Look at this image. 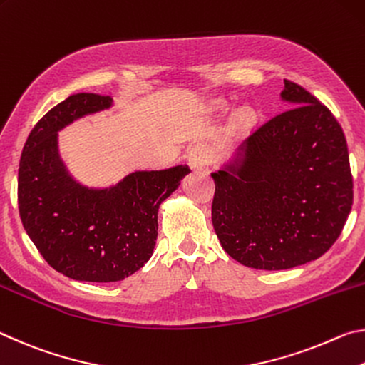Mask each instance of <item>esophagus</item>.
I'll return each mask as SVG.
<instances>
[{
	"instance_id": "1",
	"label": "esophagus",
	"mask_w": 365,
	"mask_h": 365,
	"mask_svg": "<svg viewBox=\"0 0 365 365\" xmlns=\"http://www.w3.org/2000/svg\"><path fill=\"white\" fill-rule=\"evenodd\" d=\"M210 157L212 152L208 145H205V143H197L189 152V165L194 170H204L210 163Z\"/></svg>"
}]
</instances>
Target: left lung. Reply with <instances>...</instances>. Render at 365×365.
I'll return each mask as SVG.
<instances>
[{"instance_id":"1","label":"left lung","mask_w":365,"mask_h":365,"mask_svg":"<svg viewBox=\"0 0 365 365\" xmlns=\"http://www.w3.org/2000/svg\"><path fill=\"white\" fill-rule=\"evenodd\" d=\"M292 108L212 173V222L226 254L259 270L304 265L330 249L352 205L348 143L331 111L284 79Z\"/></svg>"}]
</instances>
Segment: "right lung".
I'll return each mask as SVG.
<instances>
[{
    "instance_id": "obj_1",
    "label": "right lung",
    "mask_w": 365,
    "mask_h": 365,
    "mask_svg": "<svg viewBox=\"0 0 365 365\" xmlns=\"http://www.w3.org/2000/svg\"><path fill=\"white\" fill-rule=\"evenodd\" d=\"M111 101L108 95H71L35 124L21 155L24 230L48 265L77 282H121L145 265L158 236L160 204L190 171L187 165L134 171L106 189L76 182L59 158L58 130Z\"/></svg>"
}]
</instances>
